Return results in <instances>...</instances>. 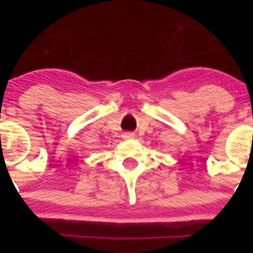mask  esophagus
I'll return each mask as SVG.
<instances>
[{"instance_id":"1","label":"esophagus","mask_w":253,"mask_h":253,"mask_svg":"<svg viewBox=\"0 0 253 253\" xmlns=\"http://www.w3.org/2000/svg\"><path fill=\"white\" fill-rule=\"evenodd\" d=\"M133 138H134V134H133V133H130V132H126V133H124V134H123L124 140H132Z\"/></svg>"}]
</instances>
